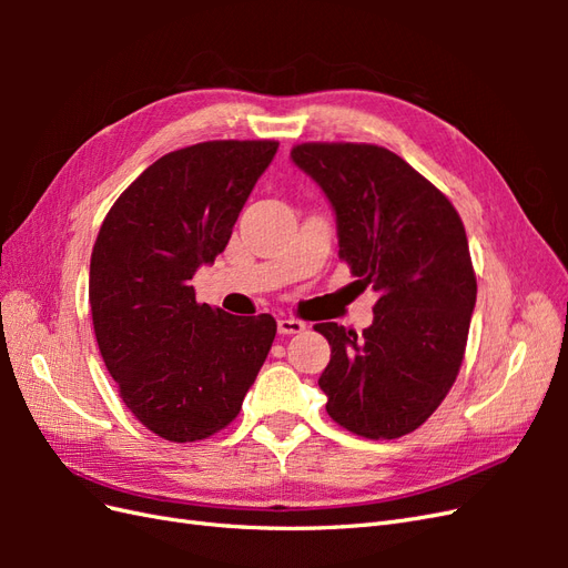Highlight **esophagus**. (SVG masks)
Wrapping results in <instances>:
<instances>
[{"mask_svg":"<svg viewBox=\"0 0 568 568\" xmlns=\"http://www.w3.org/2000/svg\"><path fill=\"white\" fill-rule=\"evenodd\" d=\"M277 329L282 336H291V334H301L305 329V324L296 317H282L277 320Z\"/></svg>","mask_w":568,"mask_h":568,"instance_id":"obj_1","label":"esophagus"}]
</instances>
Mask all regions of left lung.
Instances as JSON below:
<instances>
[{"label": "left lung", "mask_w": 568, "mask_h": 568, "mask_svg": "<svg viewBox=\"0 0 568 568\" xmlns=\"http://www.w3.org/2000/svg\"><path fill=\"white\" fill-rule=\"evenodd\" d=\"M291 159L332 201L338 257L355 284L379 296L359 336L315 324L332 346L320 376L326 415L369 440L400 438L434 415L467 348L476 274L462 217L384 146L305 142Z\"/></svg>", "instance_id": "1"}]
</instances>
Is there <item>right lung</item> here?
<instances>
[{"mask_svg":"<svg viewBox=\"0 0 568 568\" xmlns=\"http://www.w3.org/2000/svg\"><path fill=\"white\" fill-rule=\"evenodd\" d=\"M274 140L170 151L111 205L90 263L92 324L132 415L170 443L230 426L272 348V315L196 301L194 272L225 251Z\"/></svg>","mask_w":568,"mask_h":568,"instance_id":"1","label":"right lung"}]
</instances>
